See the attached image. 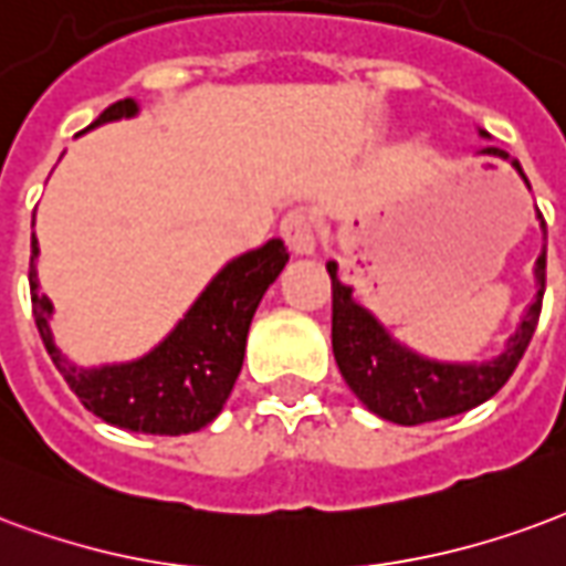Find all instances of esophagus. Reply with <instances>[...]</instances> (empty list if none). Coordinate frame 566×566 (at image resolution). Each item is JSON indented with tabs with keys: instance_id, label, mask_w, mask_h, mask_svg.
<instances>
[{
	"instance_id": "34e87169",
	"label": "esophagus",
	"mask_w": 566,
	"mask_h": 566,
	"mask_svg": "<svg viewBox=\"0 0 566 566\" xmlns=\"http://www.w3.org/2000/svg\"><path fill=\"white\" fill-rule=\"evenodd\" d=\"M280 234L289 243V250L298 255L313 253L316 241H319L316 220H313V213H307V210H292V213H286L283 222H280Z\"/></svg>"
}]
</instances>
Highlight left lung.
Segmentation results:
<instances>
[{
    "instance_id": "obj_1",
    "label": "left lung",
    "mask_w": 566,
    "mask_h": 566,
    "mask_svg": "<svg viewBox=\"0 0 566 566\" xmlns=\"http://www.w3.org/2000/svg\"><path fill=\"white\" fill-rule=\"evenodd\" d=\"M482 153L506 159L501 147H485ZM513 165L522 175V165ZM328 274H332V349L346 386L356 391V398L370 413L398 424H422L468 413L470 407L489 401L494 391H501L503 382L513 377L543 311L546 250L537 259V298L527 307L525 319L515 328L506 349L482 365H440V361H428L403 349L379 328L377 319L365 307H358L353 301V289L337 280L334 262H328Z\"/></svg>"
}]
</instances>
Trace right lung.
<instances>
[{"mask_svg":"<svg viewBox=\"0 0 566 566\" xmlns=\"http://www.w3.org/2000/svg\"><path fill=\"white\" fill-rule=\"evenodd\" d=\"M138 105L119 98L98 114V123L132 117ZM39 241L29 255V295L44 349L63 374L69 389L98 419L144 434H189L217 419L243 365L247 332L265 289L289 262L283 241H268L253 253L238 255L198 295L177 328L153 353L129 365L84 370L69 365L51 337V301L39 292L35 274Z\"/></svg>","mask_w":566,"mask_h":566,"instance_id":"right-lung-1","label":"right lung"}]
</instances>
